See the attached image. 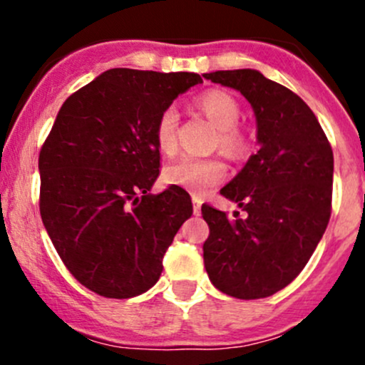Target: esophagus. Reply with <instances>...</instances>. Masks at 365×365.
I'll return each instance as SVG.
<instances>
[{"label": "esophagus", "mask_w": 365, "mask_h": 365, "mask_svg": "<svg viewBox=\"0 0 365 365\" xmlns=\"http://www.w3.org/2000/svg\"><path fill=\"white\" fill-rule=\"evenodd\" d=\"M192 205H194V213H200L201 205H203V197L197 196V194H192Z\"/></svg>", "instance_id": "esophagus-1"}]
</instances>
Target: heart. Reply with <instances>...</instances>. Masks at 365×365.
<instances>
[{
  "mask_svg": "<svg viewBox=\"0 0 365 365\" xmlns=\"http://www.w3.org/2000/svg\"><path fill=\"white\" fill-rule=\"evenodd\" d=\"M197 109H201L217 127L219 145L230 153H240L247 146V138L238 127L240 106L237 98L222 90H210L196 98ZM176 128L178 113L175 108H165L155 125V139L162 152L171 153L176 148ZM226 175V164L217 157L182 155L164 169V176L173 185L185 187L196 194H205Z\"/></svg>",
  "mask_w": 365,
  "mask_h": 365,
  "instance_id": "heart-1",
  "label": "heart"
}]
</instances>
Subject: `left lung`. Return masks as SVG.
Masks as SVG:
<instances>
[{
    "label": "left lung",
    "mask_w": 365,
    "mask_h": 365,
    "mask_svg": "<svg viewBox=\"0 0 365 365\" xmlns=\"http://www.w3.org/2000/svg\"><path fill=\"white\" fill-rule=\"evenodd\" d=\"M206 79L251 102L257 150L220 194L245 212L201 206L210 235L205 268L217 289L256 300L281 292L304 270L332 213L334 153L318 118L282 84L257 70H217Z\"/></svg>",
    "instance_id": "8db88e82"
}]
</instances>
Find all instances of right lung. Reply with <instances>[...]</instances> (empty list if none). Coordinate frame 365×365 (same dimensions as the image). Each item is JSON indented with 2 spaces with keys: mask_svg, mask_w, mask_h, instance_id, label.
<instances>
[{
  "mask_svg": "<svg viewBox=\"0 0 365 365\" xmlns=\"http://www.w3.org/2000/svg\"><path fill=\"white\" fill-rule=\"evenodd\" d=\"M197 73L111 68L61 106L38 157L40 215L70 274L106 298L148 292L176 231L192 215L159 176L155 125Z\"/></svg>",
  "mask_w": 365,
  "mask_h": 365,
  "instance_id": "right-lung-1",
  "label": "right lung"
}]
</instances>
